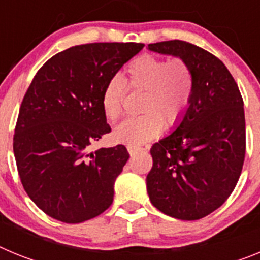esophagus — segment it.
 I'll use <instances>...</instances> for the list:
<instances>
[{
	"label": "esophagus",
	"instance_id": "1",
	"mask_svg": "<svg viewBox=\"0 0 260 260\" xmlns=\"http://www.w3.org/2000/svg\"><path fill=\"white\" fill-rule=\"evenodd\" d=\"M143 148H139V147H132V146H127V151L130 155H133V153L138 152V151H142Z\"/></svg>",
	"mask_w": 260,
	"mask_h": 260
}]
</instances>
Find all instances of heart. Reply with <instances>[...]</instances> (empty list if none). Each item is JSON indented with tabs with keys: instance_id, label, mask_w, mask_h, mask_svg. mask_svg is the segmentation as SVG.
I'll return each mask as SVG.
<instances>
[{
	"instance_id": "b5f03b06",
	"label": "heart",
	"mask_w": 260,
	"mask_h": 260,
	"mask_svg": "<svg viewBox=\"0 0 260 260\" xmlns=\"http://www.w3.org/2000/svg\"><path fill=\"white\" fill-rule=\"evenodd\" d=\"M125 82L132 89L144 91L142 112L146 113L126 119L114 130L117 142L132 147H139L157 137L164 128V119L169 126L180 123L194 91V77L185 61H167L152 54L133 59L126 68ZM125 82L119 77H112L103 89L102 107L110 121L122 114Z\"/></svg>"
}]
</instances>
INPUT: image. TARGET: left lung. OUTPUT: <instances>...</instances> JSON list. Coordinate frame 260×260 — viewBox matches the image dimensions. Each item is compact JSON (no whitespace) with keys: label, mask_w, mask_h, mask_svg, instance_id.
Segmentation results:
<instances>
[{"label":"left lung","mask_w":260,"mask_h":260,"mask_svg":"<svg viewBox=\"0 0 260 260\" xmlns=\"http://www.w3.org/2000/svg\"><path fill=\"white\" fill-rule=\"evenodd\" d=\"M148 49L185 61L194 91L173 133L151 148L147 192L165 215L199 220L229 198L241 176L246 151L242 96L226 66L207 50L181 40Z\"/></svg>","instance_id":"1"}]
</instances>
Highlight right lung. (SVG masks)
Listing matches in <instances>:
<instances>
[{
  "instance_id": "add662e5",
  "label": "right lung",
  "mask_w": 260,
  "mask_h": 260,
  "mask_svg": "<svg viewBox=\"0 0 260 260\" xmlns=\"http://www.w3.org/2000/svg\"><path fill=\"white\" fill-rule=\"evenodd\" d=\"M143 47H71L48 59L29 84L15 126L14 156L26 192L53 219L83 222L113 202L127 150L118 144L89 152V146L110 132L102 107L105 84Z\"/></svg>"
}]
</instances>
